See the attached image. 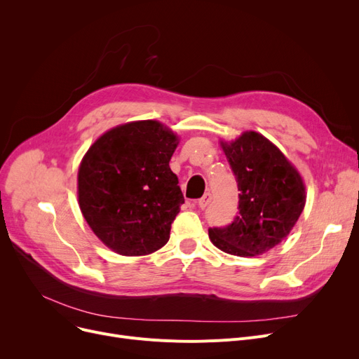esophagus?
<instances>
[{
	"label": "esophagus",
	"mask_w": 359,
	"mask_h": 359,
	"mask_svg": "<svg viewBox=\"0 0 359 359\" xmlns=\"http://www.w3.org/2000/svg\"><path fill=\"white\" fill-rule=\"evenodd\" d=\"M211 202V194L210 192H206L199 201H198V206L201 210H205L206 206H208V203Z\"/></svg>",
	"instance_id": "obj_1"
}]
</instances>
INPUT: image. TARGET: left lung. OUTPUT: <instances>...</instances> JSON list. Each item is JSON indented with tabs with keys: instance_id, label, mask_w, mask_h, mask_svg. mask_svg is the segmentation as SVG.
<instances>
[{
	"instance_id": "1",
	"label": "left lung",
	"mask_w": 359,
	"mask_h": 359,
	"mask_svg": "<svg viewBox=\"0 0 359 359\" xmlns=\"http://www.w3.org/2000/svg\"><path fill=\"white\" fill-rule=\"evenodd\" d=\"M238 186V215L230 225L210 229L215 248L234 256H257L284 240L306 205L298 170L268 138L255 130L221 142Z\"/></svg>"
}]
</instances>
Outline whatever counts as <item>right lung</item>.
<instances>
[{"label":"right lung","mask_w":359,"mask_h":359,"mask_svg":"<svg viewBox=\"0 0 359 359\" xmlns=\"http://www.w3.org/2000/svg\"><path fill=\"white\" fill-rule=\"evenodd\" d=\"M179 137L157 121L113 128L94 142L79 168L80 210L109 249L144 256L161 249L180 205L168 163Z\"/></svg>","instance_id":"add662e5"}]
</instances>
